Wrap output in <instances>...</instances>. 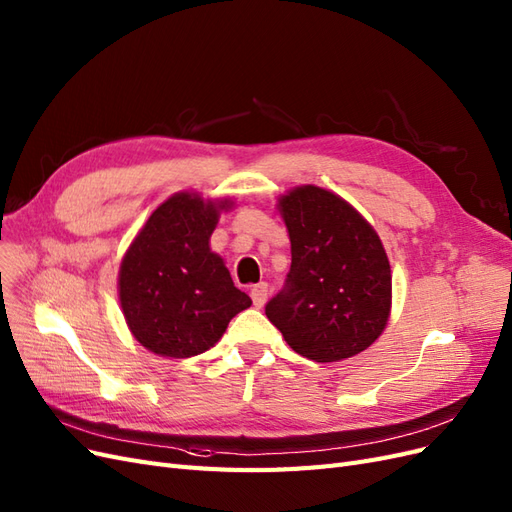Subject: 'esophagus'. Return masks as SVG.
<instances>
[{
    "instance_id": "1",
    "label": "esophagus",
    "mask_w": 512,
    "mask_h": 512,
    "mask_svg": "<svg viewBox=\"0 0 512 512\" xmlns=\"http://www.w3.org/2000/svg\"><path fill=\"white\" fill-rule=\"evenodd\" d=\"M251 300L257 308H261L268 300V283H257L251 287Z\"/></svg>"
}]
</instances>
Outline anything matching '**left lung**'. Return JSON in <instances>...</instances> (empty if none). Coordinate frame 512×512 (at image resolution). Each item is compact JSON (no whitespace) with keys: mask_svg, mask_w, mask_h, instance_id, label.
I'll return each mask as SVG.
<instances>
[{"mask_svg":"<svg viewBox=\"0 0 512 512\" xmlns=\"http://www.w3.org/2000/svg\"><path fill=\"white\" fill-rule=\"evenodd\" d=\"M291 270L266 315L295 353L312 361L353 357L383 334L391 268L372 225L342 197L298 187L278 200Z\"/></svg>","mask_w":512,"mask_h":512,"instance_id":"1","label":"left lung"}]
</instances>
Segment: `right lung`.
Instances as JSON below:
<instances>
[{
    "mask_svg": "<svg viewBox=\"0 0 512 512\" xmlns=\"http://www.w3.org/2000/svg\"><path fill=\"white\" fill-rule=\"evenodd\" d=\"M227 208V200L176 193L131 242L119 272V298L131 334L148 351L200 355L253 304L208 244L219 212Z\"/></svg>",
    "mask_w": 512,
    "mask_h": 512,
    "instance_id": "add662e5",
    "label": "right lung"
}]
</instances>
